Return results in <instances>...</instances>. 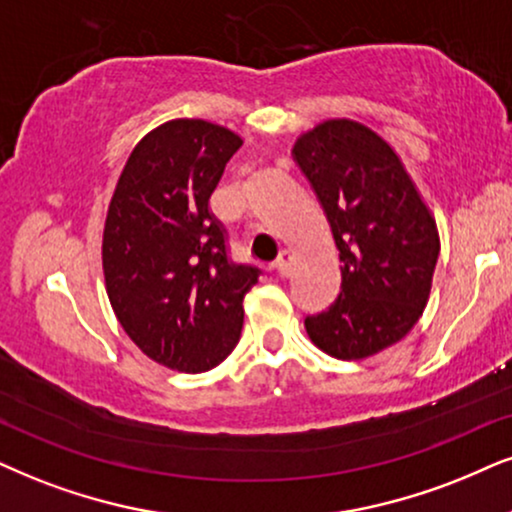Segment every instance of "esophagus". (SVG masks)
Here are the masks:
<instances>
[{
    "label": "esophagus",
    "mask_w": 512,
    "mask_h": 512,
    "mask_svg": "<svg viewBox=\"0 0 512 512\" xmlns=\"http://www.w3.org/2000/svg\"><path fill=\"white\" fill-rule=\"evenodd\" d=\"M274 267L278 269V274H281V276H288L290 274V267H293V252L281 250V255H278V260H276Z\"/></svg>",
    "instance_id": "34e87169"
}]
</instances>
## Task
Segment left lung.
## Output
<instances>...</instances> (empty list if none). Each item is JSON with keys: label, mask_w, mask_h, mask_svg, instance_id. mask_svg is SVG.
Here are the masks:
<instances>
[{"label": "left lung", "mask_w": 512, "mask_h": 512, "mask_svg": "<svg viewBox=\"0 0 512 512\" xmlns=\"http://www.w3.org/2000/svg\"><path fill=\"white\" fill-rule=\"evenodd\" d=\"M293 158L342 262L338 300L304 328L335 359L373 357L423 316L439 257L435 217L394 148L361 122H321L295 141Z\"/></svg>", "instance_id": "left-lung-1"}]
</instances>
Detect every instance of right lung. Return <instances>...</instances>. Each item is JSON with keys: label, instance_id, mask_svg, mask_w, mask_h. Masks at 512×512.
I'll return each instance as SVG.
<instances>
[{"label": "right lung", "instance_id": "add662e5", "mask_svg": "<svg viewBox=\"0 0 512 512\" xmlns=\"http://www.w3.org/2000/svg\"><path fill=\"white\" fill-rule=\"evenodd\" d=\"M243 139L208 120L155 127L129 153L103 226L106 293L148 359L203 373L234 352L260 269L226 255L210 196Z\"/></svg>", "mask_w": 512, "mask_h": 512}]
</instances>
